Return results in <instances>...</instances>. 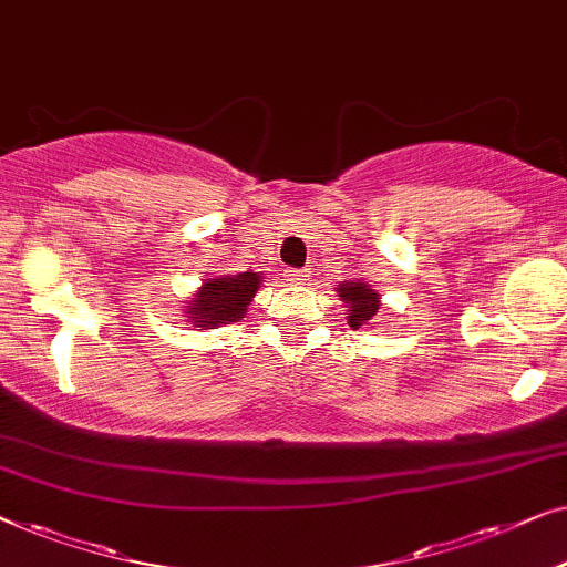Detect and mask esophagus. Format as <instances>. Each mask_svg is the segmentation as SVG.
Returning a JSON list of instances; mask_svg holds the SVG:
<instances>
[{"instance_id":"34e87169","label":"esophagus","mask_w":567,"mask_h":567,"mask_svg":"<svg viewBox=\"0 0 567 567\" xmlns=\"http://www.w3.org/2000/svg\"><path fill=\"white\" fill-rule=\"evenodd\" d=\"M285 277H287V282H290V285H302V282H306L308 275L302 272V269H287Z\"/></svg>"}]
</instances>
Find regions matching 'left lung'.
Returning <instances> with one entry per match:
<instances>
[{
    "mask_svg": "<svg viewBox=\"0 0 567 567\" xmlns=\"http://www.w3.org/2000/svg\"><path fill=\"white\" fill-rule=\"evenodd\" d=\"M341 302L347 308V321L352 329H360V326H367V321H372L380 310V292L372 290V285H367L364 280H344L337 287Z\"/></svg>",
    "mask_w": 567,
    "mask_h": 567,
    "instance_id": "1",
    "label": "left lung"
}]
</instances>
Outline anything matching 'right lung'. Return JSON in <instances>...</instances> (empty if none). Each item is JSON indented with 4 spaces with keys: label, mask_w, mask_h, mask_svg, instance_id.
<instances>
[{
    "label": "right lung",
    "mask_w": 567,
    "mask_h": 567,
    "mask_svg": "<svg viewBox=\"0 0 567 567\" xmlns=\"http://www.w3.org/2000/svg\"><path fill=\"white\" fill-rule=\"evenodd\" d=\"M265 277L259 272H238V275H218L213 280H205L182 313L187 316V323L197 331L215 329L220 323H236L246 316V308L251 306L254 295Z\"/></svg>",
    "instance_id": "right-lung-1"
}]
</instances>
